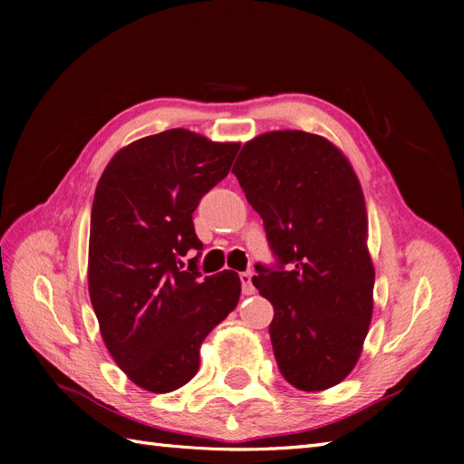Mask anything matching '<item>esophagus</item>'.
<instances>
[{
  "mask_svg": "<svg viewBox=\"0 0 464 464\" xmlns=\"http://www.w3.org/2000/svg\"><path fill=\"white\" fill-rule=\"evenodd\" d=\"M251 278H254V273H251V271L240 273V280H242V292L246 294V296H249V294H254V292H256V286H254V283H251Z\"/></svg>",
  "mask_w": 464,
  "mask_h": 464,
  "instance_id": "1",
  "label": "esophagus"
}]
</instances>
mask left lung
<instances>
[{
  "label": "left lung",
  "instance_id": "8db88e82",
  "mask_svg": "<svg viewBox=\"0 0 464 464\" xmlns=\"http://www.w3.org/2000/svg\"><path fill=\"white\" fill-rule=\"evenodd\" d=\"M232 174L263 218L275 266L254 286L275 307L269 325L280 373L300 391H325L353 372L373 312L360 181L325 137L271 131L247 141Z\"/></svg>",
  "mask_w": 464,
  "mask_h": 464
}]
</instances>
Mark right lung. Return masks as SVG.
<instances>
[{
  "instance_id": "right-lung-1",
  "label": "right lung",
  "mask_w": 464,
  "mask_h": 464,
  "mask_svg": "<svg viewBox=\"0 0 464 464\" xmlns=\"http://www.w3.org/2000/svg\"><path fill=\"white\" fill-rule=\"evenodd\" d=\"M240 143L189 130L149 135L114 154L94 191L89 294L111 358L131 382L170 392L199 370L205 336L240 300L234 271L201 276L193 210L230 172ZM198 256L183 269L181 256Z\"/></svg>"
}]
</instances>
